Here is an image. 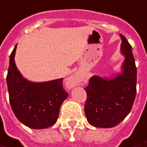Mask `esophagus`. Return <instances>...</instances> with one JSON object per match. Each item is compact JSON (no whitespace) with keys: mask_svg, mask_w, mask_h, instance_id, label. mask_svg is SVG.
<instances>
[{"mask_svg":"<svg viewBox=\"0 0 147 147\" xmlns=\"http://www.w3.org/2000/svg\"><path fill=\"white\" fill-rule=\"evenodd\" d=\"M79 82H80V77H79V76L77 74L73 75L68 80V84H70L71 86H75V85L79 84Z\"/></svg>","mask_w":147,"mask_h":147,"instance_id":"34e87169","label":"esophagus"}]
</instances>
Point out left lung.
<instances>
[{"instance_id": "8db88e82", "label": "left lung", "mask_w": 147, "mask_h": 147, "mask_svg": "<svg viewBox=\"0 0 147 147\" xmlns=\"http://www.w3.org/2000/svg\"><path fill=\"white\" fill-rule=\"evenodd\" d=\"M120 36L123 40L121 51L126 57L123 73L111 80L91 77L84 88L87 92L85 115L88 123L95 127L117 126L130 113L135 99L137 68L132 47L124 36Z\"/></svg>"}]
</instances>
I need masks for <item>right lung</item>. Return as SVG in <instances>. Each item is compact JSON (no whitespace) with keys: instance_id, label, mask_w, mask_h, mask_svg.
I'll list each match as a JSON object with an SVG mask.
<instances>
[{"instance_id":"add662e5","label":"right lung","mask_w":147,"mask_h":147,"mask_svg":"<svg viewBox=\"0 0 147 147\" xmlns=\"http://www.w3.org/2000/svg\"><path fill=\"white\" fill-rule=\"evenodd\" d=\"M16 45L10 55L6 77L9 102L20 123L32 129H44L54 125L59 108L67 97L63 88V79L32 83L24 79L16 68L14 56Z\"/></svg>"}]
</instances>
